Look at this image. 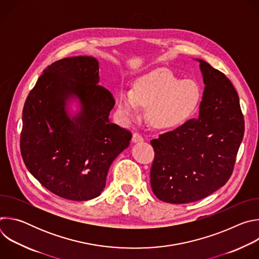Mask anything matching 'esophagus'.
Wrapping results in <instances>:
<instances>
[{"mask_svg": "<svg viewBox=\"0 0 259 259\" xmlns=\"http://www.w3.org/2000/svg\"><path fill=\"white\" fill-rule=\"evenodd\" d=\"M143 141V137L139 134V133H134L132 136V142L137 143V142H142Z\"/></svg>", "mask_w": 259, "mask_h": 259, "instance_id": "34e87169", "label": "esophagus"}]
</instances>
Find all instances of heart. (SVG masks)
Wrapping results in <instances>:
<instances>
[{
	"label": "heart",
	"mask_w": 259,
	"mask_h": 259,
	"mask_svg": "<svg viewBox=\"0 0 259 259\" xmlns=\"http://www.w3.org/2000/svg\"><path fill=\"white\" fill-rule=\"evenodd\" d=\"M200 90L191 80H180L168 69H155L135 80L131 91L118 94L119 113L126 118L137 116L139 106H147L149 122L157 128H173L194 113Z\"/></svg>",
	"instance_id": "1"
}]
</instances>
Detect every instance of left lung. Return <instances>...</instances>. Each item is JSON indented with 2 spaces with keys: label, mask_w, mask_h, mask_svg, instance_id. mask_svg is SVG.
<instances>
[{
  "label": "left lung",
  "mask_w": 259,
  "mask_h": 259,
  "mask_svg": "<svg viewBox=\"0 0 259 259\" xmlns=\"http://www.w3.org/2000/svg\"><path fill=\"white\" fill-rule=\"evenodd\" d=\"M197 61L205 84L198 118L151 141V187L159 200L171 204L196 202L224 187L244 136V117L232 82L206 61Z\"/></svg>",
  "instance_id": "1"
}]
</instances>
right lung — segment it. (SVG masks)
I'll return each instance as SVG.
<instances>
[{"label": "right lung", "instance_id": "obj_1", "mask_svg": "<svg viewBox=\"0 0 259 259\" xmlns=\"http://www.w3.org/2000/svg\"><path fill=\"white\" fill-rule=\"evenodd\" d=\"M78 101L71 115L68 104ZM115 99L99 85V62L73 56L53 62L29 92L22 112L20 151L30 174L58 197L88 201L105 188L114 160L132 134L110 123Z\"/></svg>", "mask_w": 259, "mask_h": 259}]
</instances>
